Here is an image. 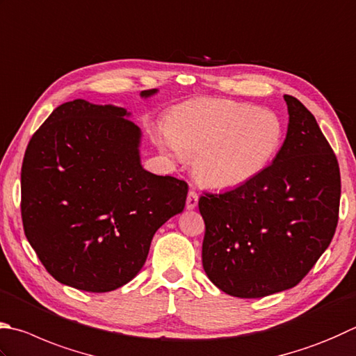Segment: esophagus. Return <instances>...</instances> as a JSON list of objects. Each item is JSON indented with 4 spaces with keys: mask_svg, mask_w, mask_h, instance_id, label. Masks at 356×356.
Returning <instances> with one entry per match:
<instances>
[{
    "mask_svg": "<svg viewBox=\"0 0 356 356\" xmlns=\"http://www.w3.org/2000/svg\"><path fill=\"white\" fill-rule=\"evenodd\" d=\"M198 204V193L195 191H191L189 193H187V200H186V207L189 211L195 209Z\"/></svg>",
    "mask_w": 356,
    "mask_h": 356,
    "instance_id": "esophagus-1",
    "label": "esophagus"
}]
</instances>
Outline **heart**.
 <instances>
[{
    "label": "heart",
    "instance_id": "obj_1",
    "mask_svg": "<svg viewBox=\"0 0 356 356\" xmlns=\"http://www.w3.org/2000/svg\"><path fill=\"white\" fill-rule=\"evenodd\" d=\"M169 150L193 158V177L216 191L236 189L264 172L282 144V124L271 111L225 99H193L172 110Z\"/></svg>",
    "mask_w": 356,
    "mask_h": 356
}]
</instances>
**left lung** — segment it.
<instances>
[{
    "label": "left lung",
    "mask_w": 356,
    "mask_h": 356,
    "mask_svg": "<svg viewBox=\"0 0 356 356\" xmlns=\"http://www.w3.org/2000/svg\"><path fill=\"white\" fill-rule=\"evenodd\" d=\"M273 164L246 184L198 201L204 220L203 268L236 298H264L296 286L333 238L341 177L316 119L296 97Z\"/></svg>",
    "instance_id": "8db88e82"
}]
</instances>
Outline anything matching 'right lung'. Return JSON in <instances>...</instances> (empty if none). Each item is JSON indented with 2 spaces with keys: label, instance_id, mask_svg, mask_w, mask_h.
I'll use <instances>...</instances> for the list:
<instances>
[{
  "label": "right lung",
  "instance_id": "add662e5",
  "mask_svg": "<svg viewBox=\"0 0 356 356\" xmlns=\"http://www.w3.org/2000/svg\"><path fill=\"white\" fill-rule=\"evenodd\" d=\"M130 115L122 106L71 100L51 113L24 153V234L51 276L77 290L106 293L129 284L155 232L186 206V181L140 164L143 133Z\"/></svg>",
  "mask_w": 356,
  "mask_h": 356
}]
</instances>
